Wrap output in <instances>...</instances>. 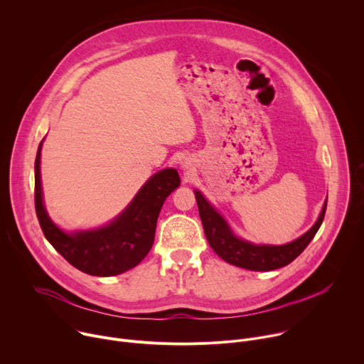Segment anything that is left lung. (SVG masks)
<instances>
[{"label": "left lung", "instance_id": "obj_1", "mask_svg": "<svg viewBox=\"0 0 364 364\" xmlns=\"http://www.w3.org/2000/svg\"><path fill=\"white\" fill-rule=\"evenodd\" d=\"M194 196L197 200L198 215L203 223V229L207 242H209L212 249L223 259V261H226L230 265L245 268L249 271L262 272L287 267L296 256H299L318 232L327 209L326 201L316 225L291 243L279 246L255 245L237 237L229 228L228 222L218 213L215 207L203 197V194L198 190L194 191Z\"/></svg>", "mask_w": 364, "mask_h": 364}]
</instances>
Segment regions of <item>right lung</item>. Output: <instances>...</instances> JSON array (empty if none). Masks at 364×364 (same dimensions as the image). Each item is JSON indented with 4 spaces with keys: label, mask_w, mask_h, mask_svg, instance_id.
<instances>
[{
    "label": "right lung",
    "mask_w": 364,
    "mask_h": 364,
    "mask_svg": "<svg viewBox=\"0 0 364 364\" xmlns=\"http://www.w3.org/2000/svg\"><path fill=\"white\" fill-rule=\"evenodd\" d=\"M41 145L43 141L34 163V201L40 228L50 245L72 267L93 277H114L135 268L154 243L155 228L166 198L180 186L177 170L166 168L154 174L109 225L66 233L51 222L43 204Z\"/></svg>",
    "instance_id": "1"
}]
</instances>
